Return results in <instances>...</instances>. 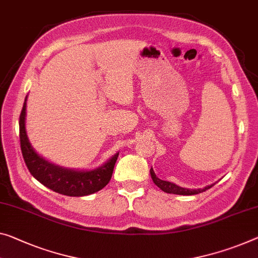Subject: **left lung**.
Returning <instances> with one entry per match:
<instances>
[{
  "label": "left lung",
  "instance_id": "1",
  "mask_svg": "<svg viewBox=\"0 0 258 258\" xmlns=\"http://www.w3.org/2000/svg\"><path fill=\"white\" fill-rule=\"evenodd\" d=\"M150 173H151V177L154 182V184L158 185L162 191L165 192H168V194H175V195H196V194H200V192H203L205 190H208L212 187L213 184L211 185H207V187H204L203 189H187V188H182L179 187V185H176L175 183H172V182L169 181H164L159 179V177H157L156 173H154L153 168L150 169Z\"/></svg>",
  "mask_w": 258,
  "mask_h": 258
}]
</instances>
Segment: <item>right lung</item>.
I'll use <instances>...</instances> for the list:
<instances>
[{
    "instance_id": "add662e5",
    "label": "right lung",
    "mask_w": 258,
    "mask_h": 258,
    "mask_svg": "<svg viewBox=\"0 0 258 258\" xmlns=\"http://www.w3.org/2000/svg\"><path fill=\"white\" fill-rule=\"evenodd\" d=\"M26 98L19 116V140L24 161L32 176L53 191L67 196L81 197L91 195L106 187L112 177L118 153L114 154L101 167L92 170L63 168L43 159L31 146L26 135Z\"/></svg>"
}]
</instances>
